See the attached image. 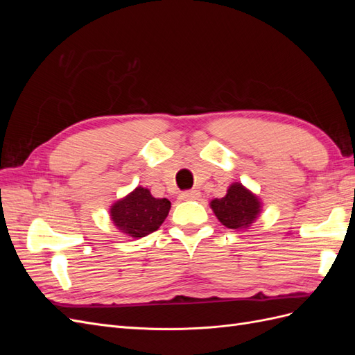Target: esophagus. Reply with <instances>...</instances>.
<instances>
[{
  "instance_id": "1",
  "label": "esophagus",
  "mask_w": 355,
  "mask_h": 355,
  "mask_svg": "<svg viewBox=\"0 0 355 355\" xmlns=\"http://www.w3.org/2000/svg\"><path fill=\"white\" fill-rule=\"evenodd\" d=\"M198 197H200V192L197 189L185 191V192H182V194H180V200H185V201H188V200H197Z\"/></svg>"
}]
</instances>
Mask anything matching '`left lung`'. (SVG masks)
Here are the masks:
<instances>
[{
	"label": "left lung",
	"mask_w": 355,
	"mask_h": 355,
	"mask_svg": "<svg viewBox=\"0 0 355 355\" xmlns=\"http://www.w3.org/2000/svg\"><path fill=\"white\" fill-rule=\"evenodd\" d=\"M210 207L222 225L231 230H247L261 213V201L239 182L232 184L227 196L214 198Z\"/></svg>",
	"instance_id": "obj_1"
}]
</instances>
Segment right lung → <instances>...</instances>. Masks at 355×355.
<instances>
[{
    "instance_id": "1",
    "label": "right lung",
    "mask_w": 355,
    "mask_h": 355,
    "mask_svg": "<svg viewBox=\"0 0 355 355\" xmlns=\"http://www.w3.org/2000/svg\"><path fill=\"white\" fill-rule=\"evenodd\" d=\"M167 198H155L146 188L137 187L130 194L111 206V220L123 234L142 239L157 231L170 210Z\"/></svg>"
}]
</instances>
